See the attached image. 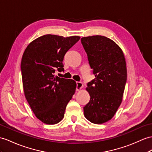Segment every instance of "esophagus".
I'll list each match as a JSON object with an SVG mask.
<instances>
[{
  "label": "esophagus",
  "instance_id": "1",
  "mask_svg": "<svg viewBox=\"0 0 152 152\" xmlns=\"http://www.w3.org/2000/svg\"><path fill=\"white\" fill-rule=\"evenodd\" d=\"M83 87V84L81 82H77V87H76V90L79 91L81 88Z\"/></svg>",
  "mask_w": 152,
  "mask_h": 152
}]
</instances>
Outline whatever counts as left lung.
I'll return each mask as SVG.
<instances>
[{
	"mask_svg": "<svg viewBox=\"0 0 152 152\" xmlns=\"http://www.w3.org/2000/svg\"><path fill=\"white\" fill-rule=\"evenodd\" d=\"M95 78L87 84L90 100L84 115L94 124L110 121L121 104L127 79L124 55L121 48L104 36L81 38Z\"/></svg>",
	"mask_w": 152,
	"mask_h": 152,
	"instance_id": "1",
	"label": "left lung"
}]
</instances>
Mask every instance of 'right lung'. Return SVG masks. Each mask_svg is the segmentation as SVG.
Returning <instances> with one entry per match:
<instances>
[{
  "mask_svg": "<svg viewBox=\"0 0 152 152\" xmlns=\"http://www.w3.org/2000/svg\"><path fill=\"white\" fill-rule=\"evenodd\" d=\"M80 38L45 35L32 41L23 53L20 68L25 97L44 123L55 124L62 121L75 94V81L55 75V72L64 71V55Z\"/></svg>",
  "mask_w": 152,
  "mask_h": 152,
  "instance_id": "right-lung-1",
  "label": "right lung"
}]
</instances>
